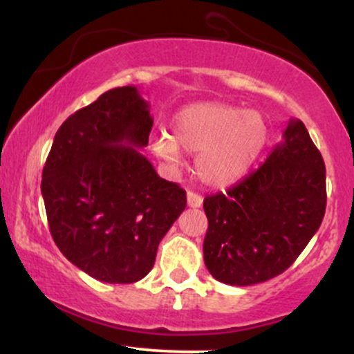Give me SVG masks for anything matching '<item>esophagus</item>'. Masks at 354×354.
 Segmentation results:
<instances>
[{
    "mask_svg": "<svg viewBox=\"0 0 354 354\" xmlns=\"http://www.w3.org/2000/svg\"><path fill=\"white\" fill-rule=\"evenodd\" d=\"M186 200H188L189 208H200V206L203 205V198L198 193H193V191H188V194H186Z\"/></svg>",
    "mask_w": 354,
    "mask_h": 354,
    "instance_id": "esophagus-1",
    "label": "esophagus"
}]
</instances>
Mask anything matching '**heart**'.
Listing matches in <instances>:
<instances>
[{
    "mask_svg": "<svg viewBox=\"0 0 354 354\" xmlns=\"http://www.w3.org/2000/svg\"><path fill=\"white\" fill-rule=\"evenodd\" d=\"M268 123L259 113L225 103H200L181 109L171 121V135L161 133L153 151L169 166L181 163V150L198 153L194 171L214 188L241 180L268 141Z\"/></svg>",
    "mask_w": 354,
    "mask_h": 354,
    "instance_id": "b5f03b06",
    "label": "heart"
}]
</instances>
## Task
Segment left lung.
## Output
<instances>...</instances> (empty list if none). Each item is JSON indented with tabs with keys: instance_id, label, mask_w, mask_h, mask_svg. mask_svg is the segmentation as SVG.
Segmentation results:
<instances>
[{
	"instance_id": "1",
	"label": "left lung",
	"mask_w": 354,
	"mask_h": 354,
	"mask_svg": "<svg viewBox=\"0 0 354 354\" xmlns=\"http://www.w3.org/2000/svg\"><path fill=\"white\" fill-rule=\"evenodd\" d=\"M205 265L218 281L250 286L281 274L301 254L326 209V168L306 126L290 120L265 163L203 203Z\"/></svg>"
}]
</instances>
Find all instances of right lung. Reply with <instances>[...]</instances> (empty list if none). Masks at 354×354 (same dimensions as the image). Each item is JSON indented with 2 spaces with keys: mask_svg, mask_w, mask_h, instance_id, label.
Instances as JSON below:
<instances>
[{
  "mask_svg": "<svg viewBox=\"0 0 354 354\" xmlns=\"http://www.w3.org/2000/svg\"><path fill=\"white\" fill-rule=\"evenodd\" d=\"M153 116L136 86L103 93L59 126L43 168L51 236L81 271L136 283L186 208V191L158 176L140 148Z\"/></svg>",
  "mask_w": 354,
  "mask_h": 354,
  "instance_id": "right-lung-1",
  "label": "right lung"
}]
</instances>
